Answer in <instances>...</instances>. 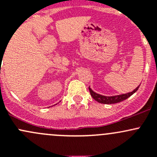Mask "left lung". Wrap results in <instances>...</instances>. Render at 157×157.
Segmentation results:
<instances>
[{"label":"left lung","mask_w":157,"mask_h":157,"mask_svg":"<svg viewBox=\"0 0 157 157\" xmlns=\"http://www.w3.org/2000/svg\"><path fill=\"white\" fill-rule=\"evenodd\" d=\"M139 86H140V85H139L135 90H134L132 92H131V93H124V94H121V95H117V96H102V95L98 94V93L93 92L90 86H89V90H90V94H91L92 97H93L95 100L97 101L98 102H99V103L114 104V103H118V102H121V101L123 100H125L126 99L129 98L131 95H133L135 92H137V90H138Z\"/></svg>","instance_id":"left-lung-1"}]
</instances>
